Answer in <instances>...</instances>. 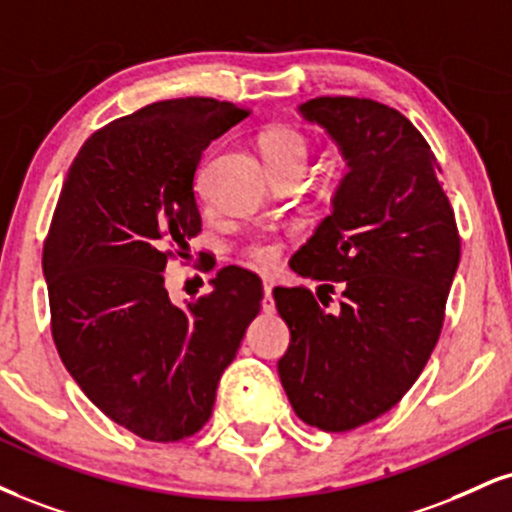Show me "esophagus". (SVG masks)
Returning <instances> with one entry per match:
<instances>
[{
  "label": "esophagus",
  "instance_id": "34e87169",
  "mask_svg": "<svg viewBox=\"0 0 512 512\" xmlns=\"http://www.w3.org/2000/svg\"><path fill=\"white\" fill-rule=\"evenodd\" d=\"M262 310L267 312V315H272L274 312V295H272V283L264 281V298H262Z\"/></svg>",
  "mask_w": 512,
  "mask_h": 512
}]
</instances>
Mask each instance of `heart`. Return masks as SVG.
Masks as SVG:
<instances>
[{
	"mask_svg": "<svg viewBox=\"0 0 512 512\" xmlns=\"http://www.w3.org/2000/svg\"><path fill=\"white\" fill-rule=\"evenodd\" d=\"M264 150H267L269 164L274 166L276 174L288 169H307L312 159L310 138L291 126L276 128V131L269 133ZM240 252H243L245 260L257 264V267H272L281 257V240L269 236V233H262V236H252L240 248Z\"/></svg>",
	"mask_w": 512,
	"mask_h": 512,
	"instance_id": "obj_1",
	"label": "heart"
}]
</instances>
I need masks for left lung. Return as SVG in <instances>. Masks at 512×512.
Instances as JSON below:
<instances>
[{"mask_svg": "<svg viewBox=\"0 0 512 512\" xmlns=\"http://www.w3.org/2000/svg\"><path fill=\"white\" fill-rule=\"evenodd\" d=\"M341 145L350 171L334 212L293 257L319 281L276 286L291 329L279 377L295 415L324 432L377 420L415 384L441 336L460 233L432 147L398 109L324 95L300 107ZM338 287L342 303L328 310Z\"/></svg>", "mask_w": 512, "mask_h": 512, "instance_id": "1", "label": "left lung"}]
</instances>
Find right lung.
<instances>
[{"mask_svg":"<svg viewBox=\"0 0 512 512\" xmlns=\"http://www.w3.org/2000/svg\"><path fill=\"white\" fill-rule=\"evenodd\" d=\"M245 116L214 97H178L107 123L73 159L49 224L42 269L57 353L85 396L145 441L205 427L262 307L260 276L240 267L219 269L188 307L164 288L166 262L202 229V152Z\"/></svg>","mask_w":512,"mask_h":512,"instance_id":"obj_1","label":"right lung"}]
</instances>
